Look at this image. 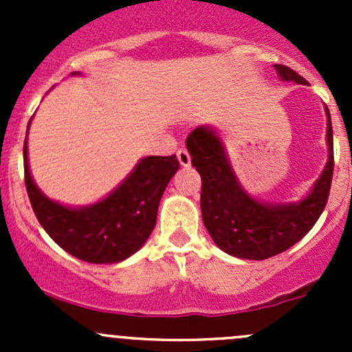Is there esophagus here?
I'll list each match as a JSON object with an SVG mask.
<instances>
[{"label": "esophagus", "instance_id": "obj_1", "mask_svg": "<svg viewBox=\"0 0 352 352\" xmlns=\"http://www.w3.org/2000/svg\"><path fill=\"white\" fill-rule=\"evenodd\" d=\"M177 158H179V163L182 166H189L190 165V155L187 150H179V153H177Z\"/></svg>", "mask_w": 352, "mask_h": 352}]
</instances>
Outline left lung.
<instances>
[{
  "instance_id": "obj_1",
  "label": "left lung",
  "mask_w": 352,
  "mask_h": 352,
  "mask_svg": "<svg viewBox=\"0 0 352 352\" xmlns=\"http://www.w3.org/2000/svg\"><path fill=\"white\" fill-rule=\"evenodd\" d=\"M283 80L305 85L307 80L285 65H274ZM327 110L329 162L311 192L296 204H262L248 196L236 180L221 140L209 127H196L187 150L202 179V221L223 252L248 261H264L300 242L320 218L330 194L333 173L332 122Z\"/></svg>"
}]
</instances>
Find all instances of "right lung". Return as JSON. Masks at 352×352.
Wrapping results in <instances>:
<instances>
[{
  "mask_svg": "<svg viewBox=\"0 0 352 352\" xmlns=\"http://www.w3.org/2000/svg\"><path fill=\"white\" fill-rule=\"evenodd\" d=\"M23 170L32 209L47 235L76 258L112 264L140 250L151 235L160 199L179 170V160L175 155L146 156L104 201L78 209L58 204L37 189L28 170L27 141Z\"/></svg>",
  "mask_w": 352,
  "mask_h": 352,
  "instance_id": "add662e5",
  "label": "right lung"
}]
</instances>
